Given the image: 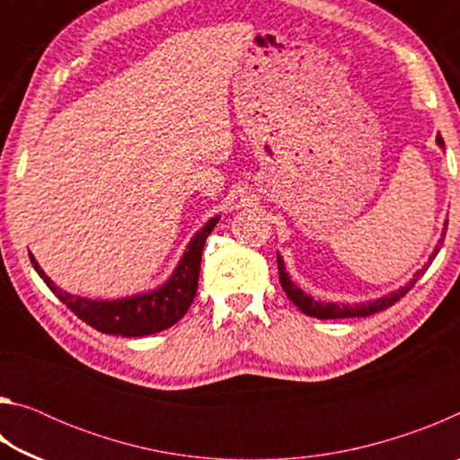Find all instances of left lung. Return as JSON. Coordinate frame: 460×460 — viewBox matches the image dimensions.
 Here are the masks:
<instances>
[{"label":"left lung","instance_id":"8db88e82","mask_svg":"<svg viewBox=\"0 0 460 460\" xmlns=\"http://www.w3.org/2000/svg\"><path fill=\"white\" fill-rule=\"evenodd\" d=\"M436 142H438V146H440V147H445V139H442V136H436ZM445 235H447V227H445V231H442L440 245H442V241H445ZM440 245H438V247H440ZM438 247L434 249L432 258H434L436 253H438ZM432 258H430V260H432ZM424 270H426V268H424ZM424 270H420L418 274L414 276V279H411V282H410L408 286H403V288H400V290H395V292H389L387 296H384V298H377V300H373V302H365V305L349 306V305H334V302H318V300H313V298H310L308 294L302 292L300 288L292 282L290 276H288L286 268H284V260L279 258V255H278L279 284H282L286 296L294 302L296 306H298V308L302 310V313L308 314V316L321 318V321H329V318H355V316H369V314H376V313H379V310H385V308H389L392 305H395V302H398V300L402 298V296H406V294H408L410 288L414 286V284L418 282V279H420V276L424 274Z\"/></svg>","mask_w":460,"mask_h":460}]
</instances>
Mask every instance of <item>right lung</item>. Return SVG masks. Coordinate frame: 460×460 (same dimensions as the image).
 Instances as JSON below:
<instances>
[{"label":"right lung","mask_w":460,"mask_h":460,"mask_svg":"<svg viewBox=\"0 0 460 460\" xmlns=\"http://www.w3.org/2000/svg\"><path fill=\"white\" fill-rule=\"evenodd\" d=\"M219 223V217H213L205 227L186 247L181 263L174 270L164 286L158 290L144 292L129 298L119 300H89L81 296H73L62 292L58 286H54L52 279L44 274L42 268L38 266L34 255L30 253L38 276L44 279V284L57 294V298L66 305L73 313L91 324L93 329L105 334H115V337H146V334L160 332L176 324L190 308L194 296L199 288V271H200V258L202 247H205L207 237L211 235L215 225Z\"/></svg>","instance_id":"right-lung-1"}]
</instances>
